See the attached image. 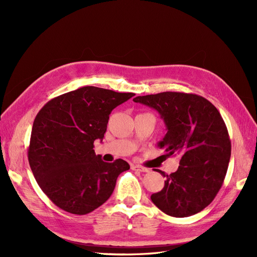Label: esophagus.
<instances>
[{
    "mask_svg": "<svg viewBox=\"0 0 257 257\" xmlns=\"http://www.w3.org/2000/svg\"><path fill=\"white\" fill-rule=\"evenodd\" d=\"M131 168L133 169V170H137V172H142V173H148V172H150L149 168L139 166V165H132Z\"/></svg>",
    "mask_w": 257,
    "mask_h": 257,
    "instance_id": "esophagus-1",
    "label": "esophagus"
}]
</instances>
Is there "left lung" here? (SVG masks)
I'll use <instances>...</instances> for the list:
<instances>
[{
    "label": "left lung",
    "instance_id": "left-lung-1",
    "mask_svg": "<svg viewBox=\"0 0 257 257\" xmlns=\"http://www.w3.org/2000/svg\"><path fill=\"white\" fill-rule=\"evenodd\" d=\"M133 100L153 108L164 120L167 133L159 143L166 152L163 157H180L177 172L157 170L166 180L151 195L152 203L175 217L200 212L220 191L230 159V139L219 110L192 93L162 92Z\"/></svg>",
    "mask_w": 257,
    "mask_h": 257
}]
</instances>
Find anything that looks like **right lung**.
I'll return each instance as SVG.
<instances>
[{
  "instance_id": "1",
  "label": "right lung",
  "mask_w": 257,
  "mask_h": 257,
  "mask_svg": "<svg viewBox=\"0 0 257 257\" xmlns=\"http://www.w3.org/2000/svg\"><path fill=\"white\" fill-rule=\"evenodd\" d=\"M134 93L83 87L52 98L37 113L28 159L42 191L73 214L92 212L111 196L116 178L130 169L121 159L106 163L94 141H103L109 114Z\"/></svg>"
}]
</instances>
